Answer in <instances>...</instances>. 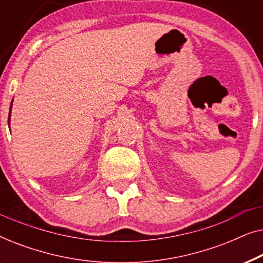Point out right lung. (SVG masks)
Wrapping results in <instances>:
<instances>
[{
	"label": "right lung",
	"mask_w": 263,
	"mask_h": 263,
	"mask_svg": "<svg viewBox=\"0 0 263 263\" xmlns=\"http://www.w3.org/2000/svg\"><path fill=\"white\" fill-rule=\"evenodd\" d=\"M12 105H13V100L10 103V109H9V116H8V127L10 128V111H12Z\"/></svg>",
	"instance_id": "add662e5"
}]
</instances>
